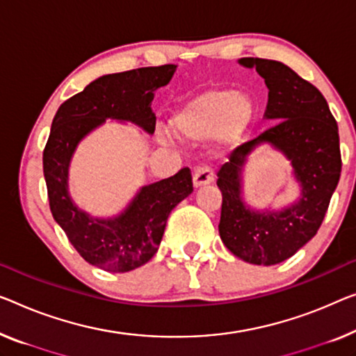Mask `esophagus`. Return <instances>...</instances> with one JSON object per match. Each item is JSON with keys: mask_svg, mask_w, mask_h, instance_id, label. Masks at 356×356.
Returning a JSON list of instances; mask_svg holds the SVG:
<instances>
[{"mask_svg": "<svg viewBox=\"0 0 356 356\" xmlns=\"http://www.w3.org/2000/svg\"><path fill=\"white\" fill-rule=\"evenodd\" d=\"M214 182V171L208 166H200L193 172V185L196 188Z\"/></svg>", "mask_w": 356, "mask_h": 356, "instance_id": "1", "label": "esophagus"}]
</instances>
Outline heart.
I'll return each mask as SVG.
<instances>
[{
    "mask_svg": "<svg viewBox=\"0 0 356 356\" xmlns=\"http://www.w3.org/2000/svg\"><path fill=\"white\" fill-rule=\"evenodd\" d=\"M256 105L251 95L227 88L196 94L172 115V129L180 139L203 142L214 137L224 148L236 147L251 129Z\"/></svg>",
    "mask_w": 356,
    "mask_h": 356,
    "instance_id": "obj_1",
    "label": "heart"
}]
</instances>
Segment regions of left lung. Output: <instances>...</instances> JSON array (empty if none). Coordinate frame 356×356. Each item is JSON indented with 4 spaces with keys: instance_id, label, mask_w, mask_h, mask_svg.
<instances>
[{
    "instance_id": "8db88e82",
    "label": "left lung",
    "mask_w": 356,
    "mask_h": 356,
    "mask_svg": "<svg viewBox=\"0 0 356 356\" xmlns=\"http://www.w3.org/2000/svg\"><path fill=\"white\" fill-rule=\"evenodd\" d=\"M238 63L256 68L264 78L268 88L264 120L277 123L238 147L217 172L219 235L241 261L275 265L307 245L325 219L342 169L339 129L323 94L288 65L257 57H243ZM261 145L280 151L293 168L300 196L283 209L256 210L244 200L242 172L248 155Z\"/></svg>"
}]
</instances>
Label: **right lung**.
Instances as JSON below:
<instances>
[{
  "instance_id": "1",
  "label": "right lung",
  "mask_w": 356,
  "mask_h": 356,
  "mask_svg": "<svg viewBox=\"0 0 356 356\" xmlns=\"http://www.w3.org/2000/svg\"><path fill=\"white\" fill-rule=\"evenodd\" d=\"M176 68L145 67L100 76L65 100L52 120L42 152L52 217L79 256L105 272H131L155 256L169 214L193 192L192 172L184 168L176 176L144 185L116 216L94 217L70 196L72 158L79 142L107 120L136 124L152 136L156 123L152 100L156 89L171 81Z\"/></svg>"
}]
</instances>
